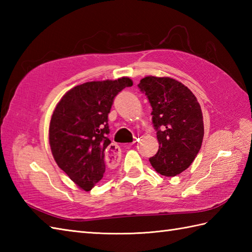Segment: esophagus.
Wrapping results in <instances>:
<instances>
[{"mask_svg":"<svg viewBox=\"0 0 252 252\" xmlns=\"http://www.w3.org/2000/svg\"><path fill=\"white\" fill-rule=\"evenodd\" d=\"M121 151L117 144H110L106 151V160L109 164H117L120 161Z\"/></svg>","mask_w":252,"mask_h":252,"instance_id":"obj_1","label":"esophagus"}]
</instances>
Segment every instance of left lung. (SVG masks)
<instances>
[{"label": "left lung", "mask_w": 252, "mask_h": 252, "mask_svg": "<svg viewBox=\"0 0 252 252\" xmlns=\"http://www.w3.org/2000/svg\"><path fill=\"white\" fill-rule=\"evenodd\" d=\"M138 89L153 108L152 121L159 142L158 153L149 161L161 175H178L189 167L200 151V105L189 88L171 78L146 77Z\"/></svg>", "instance_id": "1"}]
</instances>
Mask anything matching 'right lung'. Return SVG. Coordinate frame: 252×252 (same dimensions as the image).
I'll list each match as a JSON object with an SVG mask.
<instances>
[{"label": "right lung", "instance_id": "1", "mask_svg": "<svg viewBox=\"0 0 252 252\" xmlns=\"http://www.w3.org/2000/svg\"><path fill=\"white\" fill-rule=\"evenodd\" d=\"M130 78L77 85L63 96L50 123V145L56 163L74 183L91 190L106 170L108 114L116 96L132 87Z\"/></svg>", "mask_w": 252, "mask_h": 252}]
</instances>
